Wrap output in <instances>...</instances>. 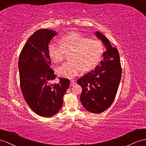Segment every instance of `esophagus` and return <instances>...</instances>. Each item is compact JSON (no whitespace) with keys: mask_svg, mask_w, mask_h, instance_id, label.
<instances>
[{"mask_svg":"<svg viewBox=\"0 0 146 146\" xmlns=\"http://www.w3.org/2000/svg\"><path fill=\"white\" fill-rule=\"evenodd\" d=\"M75 84H76V82L74 81V80H72L70 81V86H72Z\"/></svg>","mask_w":146,"mask_h":146,"instance_id":"34e87169","label":"esophagus"}]
</instances>
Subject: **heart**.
I'll return each instance as SVG.
<instances>
[{
  "mask_svg": "<svg viewBox=\"0 0 146 146\" xmlns=\"http://www.w3.org/2000/svg\"><path fill=\"white\" fill-rule=\"evenodd\" d=\"M60 43L54 42L48 46V50L51 59L55 63L63 61L65 52H72L70 60L59 66L57 72L59 75L72 78L82 70L89 72L95 68L101 60L104 52L103 43L99 40L91 39L78 33H71L61 39Z\"/></svg>",
  "mask_w": 146,
  "mask_h": 146,
  "instance_id": "heart-1",
  "label": "heart"
}]
</instances>
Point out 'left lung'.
<instances>
[{
	"instance_id": "8db88e82",
	"label": "left lung",
	"mask_w": 146,
	"mask_h": 146,
	"mask_svg": "<svg viewBox=\"0 0 146 146\" xmlns=\"http://www.w3.org/2000/svg\"><path fill=\"white\" fill-rule=\"evenodd\" d=\"M94 33L106 47L104 58L100 65L78 79L77 83L83 89L80 100L83 107L91 113H100L113 102L121 80V67L118 50L112 47L102 33Z\"/></svg>"
}]
</instances>
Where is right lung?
<instances>
[{"instance_id":"add662e5","label":"right lung","mask_w":146,"mask_h":146,"mask_svg":"<svg viewBox=\"0 0 146 146\" xmlns=\"http://www.w3.org/2000/svg\"><path fill=\"white\" fill-rule=\"evenodd\" d=\"M48 29H39L29 37L18 60L20 87L29 107L43 117L57 113L63 105V96L70 81L59 78L58 83H51L56 74L50 68L48 43L57 35Z\"/></svg>"}]
</instances>
